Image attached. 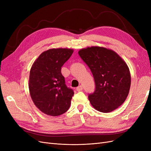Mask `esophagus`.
Returning <instances> with one entry per match:
<instances>
[{"label":"esophagus","instance_id":"1","mask_svg":"<svg viewBox=\"0 0 151 151\" xmlns=\"http://www.w3.org/2000/svg\"><path fill=\"white\" fill-rule=\"evenodd\" d=\"M83 89V86H78L76 88V90L77 91H82Z\"/></svg>","mask_w":151,"mask_h":151}]
</instances>
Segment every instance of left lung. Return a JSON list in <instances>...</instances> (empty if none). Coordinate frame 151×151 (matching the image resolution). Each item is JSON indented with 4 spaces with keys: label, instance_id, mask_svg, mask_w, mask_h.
Returning <instances> with one entry per match:
<instances>
[{
    "label": "left lung",
    "instance_id": "1",
    "mask_svg": "<svg viewBox=\"0 0 151 151\" xmlns=\"http://www.w3.org/2000/svg\"><path fill=\"white\" fill-rule=\"evenodd\" d=\"M80 57L92 72L95 91L88 95L96 110L108 113L124 103L129 93L131 77L126 63L113 50L91 47L81 49Z\"/></svg>",
    "mask_w": 151,
    "mask_h": 151
}]
</instances>
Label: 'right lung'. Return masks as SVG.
<instances>
[{"instance_id": "1", "label": "right lung", "mask_w": 151, "mask_h": 151, "mask_svg": "<svg viewBox=\"0 0 151 151\" xmlns=\"http://www.w3.org/2000/svg\"><path fill=\"white\" fill-rule=\"evenodd\" d=\"M72 49H50L43 52L31 67L29 89L32 100L41 111L58 116L70 108L74 91L67 88L61 73Z\"/></svg>"}]
</instances>
